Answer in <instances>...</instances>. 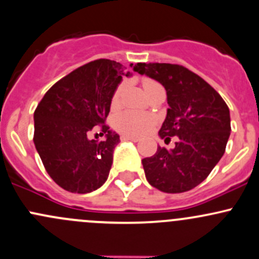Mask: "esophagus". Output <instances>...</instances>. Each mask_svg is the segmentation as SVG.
<instances>
[{
  "label": "esophagus",
  "mask_w": 259,
  "mask_h": 259,
  "mask_svg": "<svg viewBox=\"0 0 259 259\" xmlns=\"http://www.w3.org/2000/svg\"><path fill=\"white\" fill-rule=\"evenodd\" d=\"M121 140H130V141H134V143H137V141H139V138L130 137V135H122Z\"/></svg>",
  "instance_id": "34e87169"
}]
</instances>
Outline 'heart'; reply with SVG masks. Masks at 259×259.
Returning <instances> with one entry per match:
<instances>
[{"mask_svg": "<svg viewBox=\"0 0 259 259\" xmlns=\"http://www.w3.org/2000/svg\"><path fill=\"white\" fill-rule=\"evenodd\" d=\"M144 91H149L152 87L159 85L156 81L145 79L143 81ZM119 95H120V88L115 92L113 98V104H116L119 100ZM155 119L154 116L149 115V114H143L139 113V111H133V110H126L122 111L119 114L115 119V126L119 132L122 133L125 135H130V137H139V135L144 134L145 132H148L149 127L154 124Z\"/></svg>", "mask_w": 259, "mask_h": 259, "instance_id": "1", "label": "heart"}]
</instances>
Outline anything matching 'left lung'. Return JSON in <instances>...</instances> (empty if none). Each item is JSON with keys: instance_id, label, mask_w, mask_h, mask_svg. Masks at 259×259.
<instances>
[{"instance_id": "8db88e82", "label": "left lung", "mask_w": 259, "mask_h": 259, "mask_svg": "<svg viewBox=\"0 0 259 259\" xmlns=\"http://www.w3.org/2000/svg\"><path fill=\"white\" fill-rule=\"evenodd\" d=\"M134 70L159 81L167 95L160 138L178 137L175 148H157L141 160L151 186L180 194L203 181L225 154L231 133L230 109L222 97L187 68L167 63H138Z\"/></svg>"}]
</instances>
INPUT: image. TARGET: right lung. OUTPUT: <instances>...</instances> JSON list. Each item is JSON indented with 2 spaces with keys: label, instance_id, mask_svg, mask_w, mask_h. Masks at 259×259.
Segmentation results:
<instances>
[{
  "label": "right lung",
  "instance_id": "1",
  "mask_svg": "<svg viewBox=\"0 0 259 259\" xmlns=\"http://www.w3.org/2000/svg\"><path fill=\"white\" fill-rule=\"evenodd\" d=\"M130 77L120 63L98 59L73 70L45 94L34 111V146L48 175L62 189L88 194L103 186L120 139L102 125L103 142L89 139L104 124L111 99Z\"/></svg>",
  "mask_w": 259,
  "mask_h": 259
}]
</instances>
